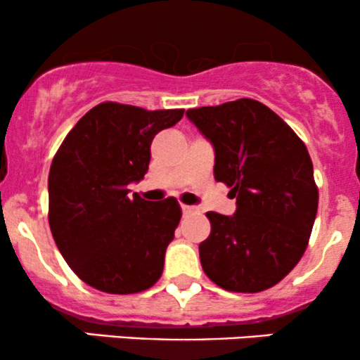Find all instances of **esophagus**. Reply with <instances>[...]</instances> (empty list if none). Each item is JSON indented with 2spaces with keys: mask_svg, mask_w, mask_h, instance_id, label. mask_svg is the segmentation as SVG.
Masks as SVG:
<instances>
[{
  "mask_svg": "<svg viewBox=\"0 0 360 360\" xmlns=\"http://www.w3.org/2000/svg\"><path fill=\"white\" fill-rule=\"evenodd\" d=\"M181 208H183V213H184V214H191V213H196V212H198L196 206H188V205H183V206H181Z\"/></svg>",
  "mask_w": 360,
  "mask_h": 360,
  "instance_id": "esophagus-1",
  "label": "esophagus"
}]
</instances>
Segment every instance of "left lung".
I'll return each mask as SVG.
<instances>
[{
	"instance_id": "8db88e82",
	"label": "left lung",
	"mask_w": 360,
	"mask_h": 360,
	"mask_svg": "<svg viewBox=\"0 0 360 360\" xmlns=\"http://www.w3.org/2000/svg\"><path fill=\"white\" fill-rule=\"evenodd\" d=\"M214 147V179L237 198V212H208L200 243L205 274L233 292L278 284L303 257L318 210L308 148L262 103L240 98L186 111Z\"/></svg>"
}]
</instances>
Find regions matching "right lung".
I'll list each match as a JSON object with an SVG mask.
<instances>
[{
  "mask_svg": "<svg viewBox=\"0 0 360 360\" xmlns=\"http://www.w3.org/2000/svg\"><path fill=\"white\" fill-rule=\"evenodd\" d=\"M184 110L105 101L65 135L49 172V225L77 278L98 291L134 295L162 276L181 220L176 198L146 201L128 184L146 176L150 143Z\"/></svg>",
  "mask_w": 360,
  "mask_h": 360,
  "instance_id": "add662e5",
  "label": "right lung"
}]
</instances>
